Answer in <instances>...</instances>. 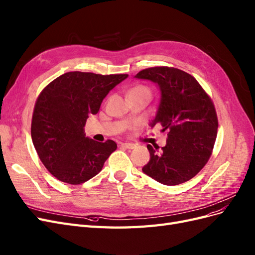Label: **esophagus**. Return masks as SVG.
<instances>
[{
  "instance_id": "1",
  "label": "esophagus",
  "mask_w": 255,
  "mask_h": 255,
  "mask_svg": "<svg viewBox=\"0 0 255 255\" xmlns=\"http://www.w3.org/2000/svg\"><path fill=\"white\" fill-rule=\"evenodd\" d=\"M122 146L125 147V148H127V149H133L135 147V145L132 143H123Z\"/></svg>"
}]
</instances>
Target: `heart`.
Returning <instances> with one entry per match:
<instances>
[{"label": "heart", "mask_w": 255, "mask_h": 255, "mask_svg": "<svg viewBox=\"0 0 255 255\" xmlns=\"http://www.w3.org/2000/svg\"><path fill=\"white\" fill-rule=\"evenodd\" d=\"M132 92H147V93H150L149 92V89L147 87H144V86H137L135 88H132L130 90L129 93H132Z\"/></svg>", "instance_id": "obj_1"}]
</instances>
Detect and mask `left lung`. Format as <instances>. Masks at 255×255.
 <instances>
[{
    "instance_id": "8db88e82",
    "label": "left lung",
    "mask_w": 255,
    "mask_h": 255,
    "mask_svg": "<svg viewBox=\"0 0 255 255\" xmlns=\"http://www.w3.org/2000/svg\"><path fill=\"white\" fill-rule=\"evenodd\" d=\"M150 80L161 92L159 108L150 126L167 130L166 145H147L150 160L144 174L164 185L188 181L209 161L217 136L218 120L210 96L192 75L168 67L142 70L134 76Z\"/></svg>"
}]
</instances>
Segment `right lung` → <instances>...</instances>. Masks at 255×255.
Wrapping results in <instances>:
<instances>
[{"label": "right lung", "instance_id": "1", "mask_svg": "<svg viewBox=\"0 0 255 255\" xmlns=\"http://www.w3.org/2000/svg\"><path fill=\"white\" fill-rule=\"evenodd\" d=\"M128 77L127 74L68 72L40 93L31 120V139L41 162L58 180L81 184L100 172L117 143L86 136L90 114H96L104 98Z\"/></svg>", "mask_w": 255, "mask_h": 255}]
</instances>
